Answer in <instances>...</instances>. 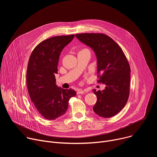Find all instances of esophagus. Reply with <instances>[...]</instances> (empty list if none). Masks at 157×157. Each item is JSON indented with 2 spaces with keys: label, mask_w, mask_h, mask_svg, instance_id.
I'll use <instances>...</instances> for the list:
<instances>
[{
  "label": "esophagus",
  "mask_w": 157,
  "mask_h": 157,
  "mask_svg": "<svg viewBox=\"0 0 157 157\" xmlns=\"http://www.w3.org/2000/svg\"><path fill=\"white\" fill-rule=\"evenodd\" d=\"M87 91L86 90V89H84V90H78V91H77V94H84V93H87Z\"/></svg>",
  "instance_id": "obj_1"
}]
</instances>
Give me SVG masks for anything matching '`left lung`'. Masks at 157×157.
Listing matches in <instances>:
<instances>
[{"label":"left lung","instance_id":"obj_1","mask_svg":"<svg viewBox=\"0 0 157 157\" xmlns=\"http://www.w3.org/2000/svg\"><path fill=\"white\" fill-rule=\"evenodd\" d=\"M76 38L94 52L98 63V82L106 85L96 91L97 102L93 107L100 117H113L124 108L129 96L130 68L121 48L110 36L103 33H80Z\"/></svg>","mask_w":157,"mask_h":157}]
</instances>
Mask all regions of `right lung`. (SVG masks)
Listing matches in <instances>:
<instances>
[{"label":"right lung","mask_w":157,"mask_h":157,"mask_svg":"<svg viewBox=\"0 0 157 157\" xmlns=\"http://www.w3.org/2000/svg\"><path fill=\"white\" fill-rule=\"evenodd\" d=\"M75 35L56 36L44 40L34 48L27 71V85L30 98L38 113L48 120H55L65 114L73 89H64L56 84L55 75L63 49Z\"/></svg>","instance_id":"obj_1"}]
</instances>
